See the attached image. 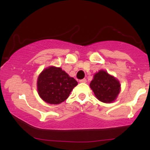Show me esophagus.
Listing matches in <instances>:
<instances>
[{"label":"esophagus","instance_id":"obj_1","mask_svg":"<svg viewBox=\"0 0 150 150\" xmlns=\"http://www.w3.org/2000/svg\"><path fill=\"white\" fill-rule=\"evenodd\" d=\"M79 82H80V83H85L86 82H87V80H86V79H82V80H80Z\"/></svg>","mask_w":150,"mask_h":150}]
</instances>
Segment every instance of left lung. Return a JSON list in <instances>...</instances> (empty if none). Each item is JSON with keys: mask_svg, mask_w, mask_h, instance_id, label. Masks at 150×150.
Instances as JSON below:
<instances>
[{"mask_svg": "<svg viewBox=\"0 0 150 150\" xmlns=\"http://www.w3.org/2000/svg\"><path fill=\"white\" fill-rule=\"evenodd\" d=\"M90 87L96 97L104 103H111L115 100L120 91L118 80L104 70H100L90 83Z\"/></svg>", "mask_w": 150, "mask_h": 150, "instance_id": "8db88e82", "label": "left lung"}]
</instances>
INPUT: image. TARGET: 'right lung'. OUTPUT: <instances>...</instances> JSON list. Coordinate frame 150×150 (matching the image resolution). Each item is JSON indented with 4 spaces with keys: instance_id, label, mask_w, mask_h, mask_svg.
Listing matches in <instances>:
<instances>
[{
    "instance_id": "right-lung-1",
    "label": "right lung",
    "mask_w": 150,
    "mask_h": 150,
    "mask_svg": "<svg viewBox=\"0 0 150 150\" xmlns=\"http://www.w3.org/2000/svg\"><path fill=\"white\" fill-rule=\"evenodd\" d=\"M37 85L39 96L44 101L59 104L69 97L78 83L61 67L50 66L39 75Z\"/></svg>"
}]
</instances>
